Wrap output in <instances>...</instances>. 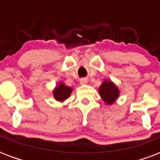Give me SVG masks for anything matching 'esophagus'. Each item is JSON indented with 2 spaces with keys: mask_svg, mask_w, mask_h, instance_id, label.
Segmentation results:
<instances>
[{
  "mask_svg": "<svg viewBox=\"0 0 160 160\" xmlns=\"http://www.w3.org/2000/svg\"><path fill=\"white\" fill-rule=\"evenodd\" d=\"M88 82V80L87 79H85V78H83V79H81L80 81V85H85V84H87Z\"/></svg>",
  "mask_w": 160,
  "mask_h": 160,
  "instance_id": "34e87169",
  "label": "esophagus"
}]
</instances>
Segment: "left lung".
<instances>
[{
  "label": "left lung",
  "mask_w": 160,
  "mask_h": 160,
  "mask_svg": "<svg viewBox=\"0 0 160 160\" xmlns=\"http://www.w3.org/2000/svg\"><path fill=\"white\" fill-rule=\"evenodd\" d=\"M99 93L101 99L107 105H112L119 95V89L111 80H105L99 88Z\"/></svg>",
  "instance_id": "8db88e82"
}]
</instances>
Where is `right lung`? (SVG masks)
Listing matches in <instances>:
<instances>
[{
    "label": "right lung",
    "instance_id": "1",
    "mask_svg": "<svg viewBox=\"0 0 160 160\" xmlns=\"http://www.w3.org/2000/svg\"><path fill=\"white\" fill-rule=\"evenodd\" d=\"M71 92H72V88L69 87L63 83H59L58 86H56L54 90L53 95L55 100L62 102L70 97Z\"/></svg>",
    "mask_w": 160,
    "mask_h": 160
}]
</instances>
